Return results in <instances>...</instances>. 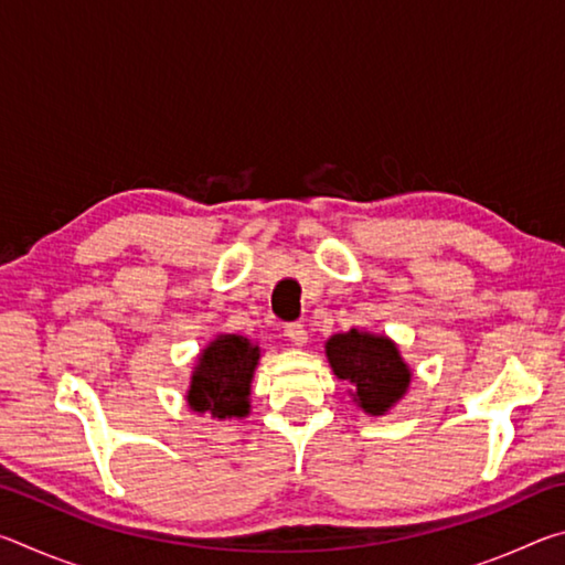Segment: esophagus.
<instances>
[{
  "instance_id": "34e87169",
  "label": "esophagus",
  "mask_w": 565,
  "mask_h": 565,
  "mask_svg": "<svg viewBox=\"0 0 565 565\" xmlns=\"http://www.w3.org/2000/svg\"><path fill=\"white\" fill-rule=\"evenodd\" d=\"M284 333H286V337H289V341L294 343V347H303V343L309 341V331H306V327H303V323H299V321L286 323Z\"/></svg>"
}]
</instances>
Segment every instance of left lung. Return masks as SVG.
Returning a JSON list of instances; mask_svg holds the SVG:
<instances>
[{
  "label": "left lung",
  "instance_id": "1",
  "mask_svg": "<svg viewBox=\"0 0 565 565\" xmlns=\"http://www.w3.org/2000/svg\"><path fill=\"white\" fill-rule=\"evenodd\" d=\"M327 356L333 374L351 386L356 406L371 416H384L408 391V363L386 337L359 329L333 333L327 341Z\"/></svg>",
  "mask_w": 565,
  "mask_h": 565
}]
</instances>
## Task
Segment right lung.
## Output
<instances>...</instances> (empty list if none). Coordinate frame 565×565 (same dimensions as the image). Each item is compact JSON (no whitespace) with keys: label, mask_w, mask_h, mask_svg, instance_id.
Masks as SVG:
<instances>
[{"label":"right lung","mask_w":565,"mask_h":565,"mask_svg":"<svg viewBox=\"0 0 565 565\" xmlns=\"http://www.w3.org/2000/svg\"><path fill=\"white\" fill-rule=\"evenodd\" d=\"M259 356V347L246 337L218 333L196 359L186 391L189 408L218 420L248 416V396Z\"/></svg>","instance_id":"1"}]
</instances>
